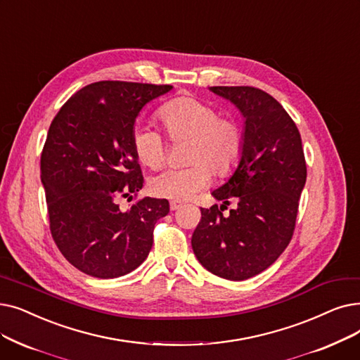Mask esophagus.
<instances>
[{
  "label": "esophagus",
  "mask_w": 360,
  "mask_h": 360,
  "mask_svg": "<svg viewBox=\"0 0 360 360\" xmlns=\"http://www.w3.org/2000/svg\"><path fill=\"white\" fill-rule=\"evenodd\" d=\"M179 207H182V202H179V201H170V210H178Z\"/></svg>",
  "instance_id": "esophagus-1"
}]
</instances>
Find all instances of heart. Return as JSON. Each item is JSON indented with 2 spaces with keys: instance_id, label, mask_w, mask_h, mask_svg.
<instances>
[{
  "instance_id": "obj_1",
  "label": "heart",
  "mask_w": 360,
  "mask_h": 360,
  "mask_svg": "<svg viewBox=\"0 0 360 360\" xmlns=\"http://www.w3.org/2000/svg\"><path fill=\"white\" fill-rule=\"evenodd\" d=\"M158 119L172 143L186 141L185 162L188 167L169 169L150 181L154 195L175 201L190 200L210 182L212 174L226 178L243 159L245 135L241 123L207 101L193 96H181L165 103ZM132 147L136 159L151 169L167 160V144L162 132L135 127Z\"/></svg>"
}]
</instances>
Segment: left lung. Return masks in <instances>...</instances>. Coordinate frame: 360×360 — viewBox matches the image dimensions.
<instances>
[{
  "label": "left lung",
  "mask_w": 360,
  "mask_h": 360,
  "mask_svg": "<svg viewBox=\"0 0 360 360\" xmlns=\"http://www.w3.org/2000/svg\"><path fill=\"white\" fill-rule=\"evenodd\" d=\"M245 117L243 159L231 179L212 193L224 205L202 209L191 244L209 272L244 281L281 256L292 238L306 182L302 136L294 120L268 92L255 86H212ZM233 199L238 207L221 212Z\"/></svg>",
  "instance_id": "8db88e82"
}]
</instances>
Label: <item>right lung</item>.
I'll return each instance as SVG.
<instances>
[{
    "label": "right lung",
    "instance_id": "add662e5",
    "mask_svg": "<svg viewBox=\"0 0 360 360\" xmlns=\"http://www.w3.org/2000/svg\"><path fill=\"white\" fill-rule=\"evenodd\" d=\"M170 85L100 81L61 105L41 153L51 237L69 263L101 278L123 276L151 250L169 201L138 197L143 175L132 147L134 123ZM122 198L134 199L128 210Z\"/></svg>",
    "mask_w": 360,
    "mask_h": 360
}]
</instances>
